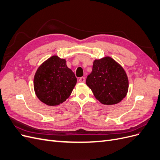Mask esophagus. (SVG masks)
<instances>
[{
  "label": "esophagus",
  "instance_id": "esophagus-1",
  "mask_svg": "<svg viewBox=\"0 0 160 160\" xmlns=\"http://www.w3.org/2000/svg\"><path fill=\"white\" fill-rule=\"evenodd\" d=\"M79 81L80 82V83H85V77H81V78H79Z\"/></svg>",
  "mask_w": 160,
  "mask_h": 160
}]
</instances>
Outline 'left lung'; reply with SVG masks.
<instances>
[{
    "instance_id": "left-lung-1",
    "label": "left lung",
    "mask_w": 160,
    "mask_h": 160,
    "mask_svg": "<svg viewBox=\"0 0 160 160\" xmlns=\"http://www.w3.org/2000/svg\"><path fill=\"white\" fill-rule=\"evenodd\" d=\"M86 84L103 105H115L126 96L129 80L123 67L110 57L95 59Z\"/></svg>"
}]
</instances>
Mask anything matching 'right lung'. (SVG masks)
Returning a JSON list of instances; mask_svg holds the SVG:
<instances>
[{
  "label": "right lung",
  "instance_id": "right-lung-1",
  "mask_svg": "<svg viewBox=\"0 0 160 160\" xmlns=\"http://www.w3.org/2000/svg\"><path fill=\"white\" fill-rule=\"evenodd\" d=\"M77 81L66 60L53 55L38 67L34 77V90L42 103L59 105L69 98Z\"/></svg>",
  "mask_w": 160,
  "mask_h": 160
}]
</instances>
